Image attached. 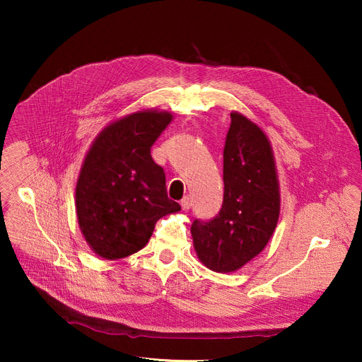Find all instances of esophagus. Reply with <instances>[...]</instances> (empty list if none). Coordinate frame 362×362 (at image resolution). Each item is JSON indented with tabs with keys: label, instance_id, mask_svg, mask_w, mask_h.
Returning <instances> with one entry per match:
<instances>
[{
	"label": "esophagus",
	"instance_id": "34e87169",
	"mask_svg": "<svg viewBox=\"0 0 362 362\" xmlns=\"http://www.w3.org/2000/svg\"><path fill=\"white\" fill-rule=\"evenodd\" d=\"M180 205H182V210L183 211H187L189 210V208H191V198H189V197H185L182 201H180Z\"/></svg>",
	"mask_w": 362,
	"mask_h": 362
}]
</instances>
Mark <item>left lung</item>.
Listing matches in <instances>:
<instances>
[{
  "label": "left lung",
  "instance_id": "obj_1",
  "mask_svg": "<svg viewBox=\"0 0 362 362\" xmlns=\"http://www.w3.org/2000/svg\"><path fill=\"white\" fill-rule=\"evenodd\" d=\"M223 152L224 195L220 213L195 220V251L208 269L235 272L257 257L277 226L280 194L274 157L264 132L232 112Z\"/></svg>",
  "mask_w": 362,
  "mask_h": 362
}]
</instances>
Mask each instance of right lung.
<instances>
[{"label": "right lung", "instance_id": "add662e5", "mask_svg": "<svg viewBox=\"0 0 362 362\" xmlns=\"http://www.w3.org/2000/svg\"><path fill=\"white\" fill-rule=\"evenodd\" d=\"M173 116L139 111L105 127L90 146L76 185L79 227L95 254L119 259L148 243L156 223L177 213L151 146Z\"/></svg>", "mask_w": 362, "mask_h": 362}]
</instances>
